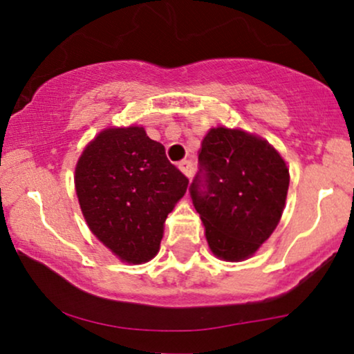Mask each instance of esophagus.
<instances>
[{
	"label": "esophagus",
	"mask_w": 354,
	"mask_h": 354,
	"mask_svg": "<svg viewBox=\"0 0 354 354\" xmlns=\"http://www.w3.org/2000/svg\"><path fill=\"white\" fill-rule=\"evenodd\" d=\"M178 168H180L187 178H191L192 173H194V163H192L191 160H183V162L178 163Z\"/></svg>",
	"instance_id": "esophagus-1"
}]
</instances>
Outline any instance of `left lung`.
<instances>
[{
    "label": "left lung",
    "mask_w": 354,
    "mask_h": 354,
    "mask_svg": "<svg viewBox=\"0 0 354 354\" xmlns=\"http://www.w3.org/2000/svg\"><path fill=\"white\" fill-rule=\"evenodd\" d=\"M288 168L270 144L239 129H210L189 186L212 252L225 261L252 256L279 225Z\"/></svg>",
    "instance_id": "8db88e82"
}]
</instances>
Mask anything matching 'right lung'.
I'll use <instances>...</instances> for the list:
<instances>
[{
    "instance_id": "right-lung-1",
    "label": "right lung",
    "mask_w": 354,
    "mask_h": 354,
    "mask_svg": "<svg viewBox=\"0 0 354 354\" xmlns=\"http://www.w3.org/2000/svg\"><path fill=\"white\" fill-rule=\"evenodd\" d=\"M74 181L88 228L131 263L158 252L165 220L189 185L163 145L138 126L98 134L79 158Z\"/></svg>"
}]
</instances>
